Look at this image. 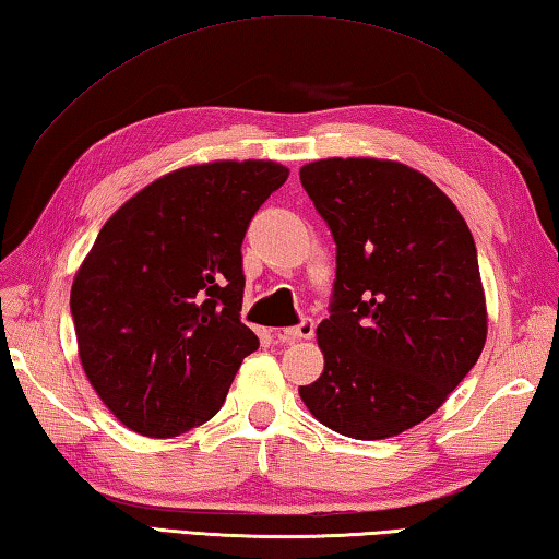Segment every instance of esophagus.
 Masks as SVG:
<instances>
[{
	"mask_svg": "<svg viewBox=\"0 0 559 559\" xmlns=\"http://www.w3.org/2000/svg\"><path fill=\"white\" fill-rule=\"evenodd\" d=\"M312 334H314V322L312 320H302L300 324H296V328L283 330L278 337L283 342H296V340H310Z\"/></svg>",
	"mask_w": 559,
	"mask_h": 559,
	"instance_id": "1",
	"label": "esophagus"
}]
</instances>
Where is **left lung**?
<instances>
[{
	"mask_svg": "<svg viewBox=\"0 0 559 559\" xmlns=\"http://www.w3.org/2000/svg\"><path fill=\"white\" fill-rule=\"evenodd\" d=\"M300 182L337 245L324 369L308 411L354 440H385L440 408L479 359L486 298L472 231L435 182L399 160L322 158Z\"/></svg>",
	"mask_w": 559,
	"mask_h": 559,
	"instance_id": "8db88e82",
	"label": "left lung"
}]
</instances>
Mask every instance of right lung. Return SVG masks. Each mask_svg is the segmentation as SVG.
Instances as JSON below:
<instances>
[{
  "instance_id": "1",
  "label": "right lung",
  "mask_w": 559,
  "mask_h": 559,
  "mask_svg": "<svg viewBox=\"0 0 559 559\" xmlns=\"http://www.w3.org/2000/svg\"><path fill=\"white\" fill-rule=\"evenodd\" d=\"M288 178L276 160H212L129 198L70 288L87 381L129 430L176 438L207 423L259 337L239 320L241 241Z\"/></svg>"
}]
</instances>
